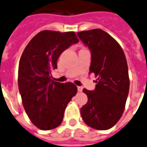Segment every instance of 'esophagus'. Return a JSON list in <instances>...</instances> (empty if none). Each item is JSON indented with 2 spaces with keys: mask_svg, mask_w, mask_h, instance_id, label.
I'll use <instances>...</instances> for the list:
<instances>
[{
  "mask_svg": "<svg viewBox=\"0 0 147 147\" xmlns=\"http://www.w3.org/2000/svg\"><path fill=\"white\" fill-rule=\"evenodd\" d=\"M78 91H79V92H82V87H81V86H78Z\"/></svg>",
  "mask_w": 147,
  "mask_h": 147,
  "instance_id": "obj_1",
  "label": "esophagus"
}]
</instances>
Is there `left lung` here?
I'll use <instances>...</instances> for the list:
<instances>
[{
  "label": "left lung",
  "mask_w": 147,
  "mask_h": 147,
  "mask_svg": "<svg viewBox=\"0 0 147 147\" xmlns=\"http://www.w3.org/2000/svg\"><path fill=\"white\" fill-rule=\"evenodd\" d=\"M91 52L90 74L96 77L94 90L83 89L88 101L81 108L82 120L97 130H107L123 114L129 90L128 65L119 43L100 29L77 32Z\"/></svg>",
  "instance_id": "1"
}]
</instances>
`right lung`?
<instances>
[{
    "label": "right lung",
    "mask_w": 147,
    "mask_h": 147,
    "mask_svg": "<svg viewBox=\"0 0 147 147\" xmlns=\"http://www.w3.org/2000/svg\"><path fill=\"white\" fill-rule=\"evenodd\" d=\"M78 42L74 32L44 30L29 41L22 54L18 90L28 117L41 130L61 125L67 104L76 94V86L54 82L51 72L61 53Z\"/></svg>",
    "instance_id": "add662e5"
}]
</instances>
